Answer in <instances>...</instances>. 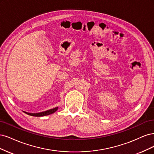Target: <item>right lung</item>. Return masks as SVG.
Instances as JSON below:
<instances>
[{"label": "right lung", "instance_id": "1", "mask_svg": "<svg viewBox=\"0 0 154 154\" xmlns=\"http://www.w3.org/2000/svg\"><path fill=\"white\" fill-rule=\"evenodd\" d=\"M58 109V107H56L55 108L51 109H49L45 111H43L40 112H36V113H31V112H27L26 111H23L25 113L27 114L28 115L32 116H37V117H40V116H47L51 115V114H53L54 112H55Z\"/></svg>", "mask_w": 154, "mask_h": 154}]
</instances>
